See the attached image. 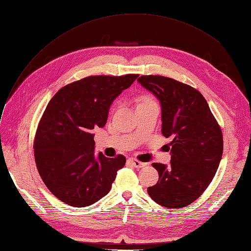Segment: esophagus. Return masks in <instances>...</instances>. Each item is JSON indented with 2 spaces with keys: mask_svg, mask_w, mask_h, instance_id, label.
<instances>
[{
  "mask_svg": "<svg viewBox=\"0 0 251 251\" xmlns=\"http://www.w3.org/2000/svg\"><path fill=\"white\" fill-rule=\"evenodd\" d=\"M128 163L131 164V165H133L134 167H136V168H142V167L146 166L145 163H142L140 161H138L137 159H133V158L128 159Z\"/></svg>",
  "mask_w": 251,
  "mask_h": 251,
  "instance_id": "1",
  "label": "esophagus"
}]
</instances>
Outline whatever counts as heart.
<instances>
[{
    "instance_id": "b5f03b06",
    "label": "heart",
    "mask_w": 251,
    "mask_h": 251,
    "mask_svg": "<svg viewBox=\"0 0 251 251\" xmlns=\"http://www.w3.org/2000/svg\"><path fill=\"white\" fill-rule=\"evenodd\" d=\"M151 100H152L151 98H149V97H145L143 100H142V101H151Z\"/></svg>"
}]
</instances>
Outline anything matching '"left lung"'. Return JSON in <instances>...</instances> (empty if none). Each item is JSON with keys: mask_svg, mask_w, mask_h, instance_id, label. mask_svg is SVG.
Wrapping results in <instances>:
<instances>
[{"mask_svg": "<svg viewBox=\"0 0 251 251\" xmlns=\"http://www.w3.org/2000/svg\"><path fill=\"white\" fill-rule=\"evenodd\" d=\"M138 82L160 100L162 134L172 139L169 166L151 164L159 180L148 193L165 208H184L204 192L216 175L223 152L221 127L192 86L153 75H141Z\"/></svg>", "mask_w": 251, "mask_h": 251, "instance_id": "left-lung-1", "label": "left lung"}]
</instances>
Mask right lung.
Here are the masks:
<instances>
[{
    "label": "right lung",
    "mask_w": 251,
    "mask_h": 251,
    "mask_svg": "<svg viewBox=\"0 0 251 251\" xmlns=\"http://www.w3.org/2000/svg\"><path fill=\"white\" fill-rule=\"evenodd\" d=\"M138 75L86 76L64 86L48 103L34 138V157L43 183L59 201L83 208L109 193L126 160L123 154L94 155L91 133L106 125L112 101Z\"/></svg>",
    "instance_id": "add662e5"
}]
</instances>
